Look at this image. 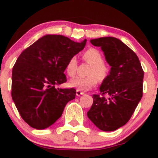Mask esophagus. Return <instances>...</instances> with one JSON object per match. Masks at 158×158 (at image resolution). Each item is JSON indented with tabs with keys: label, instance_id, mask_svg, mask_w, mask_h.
I'll return each mask as SVG.
<instances>
[{
	"label": "esophagus",
	"instance_id": "obj_1",
	"mask_svg": "<svg viewBox=\"0 0 158 158\" xmlns=\"http://www.w3.org/2000/svg\"><path fill=\"white\" fill-rule=\"evenodd\" d=\"M85 93L83 91H81V90H77V96H78V97H79V96L81 95H83Z\"/></svg>",
	"mask_w": 158,
	"mask_h": 158
}]
</instances>
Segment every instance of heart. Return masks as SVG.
Here are the masks:
<instances>
[{
  "mask_svg": "<svg viewBox=\"0 0 158 158\" xmlns=\"http://www.w3.org/2000/svg\"><path fill=\"white\" fill-rule=\"evenodd\" d=\"M87 62L91 64L88 71V77H77L70 81V86L80 90H88L97 84L98 79L104 81L109 75V68L104 63L103 56L99 50L95 48L87 50L82 55ZM78 68L77 59L72 56L65 65V72L70 77H75Z\"/></svg>",
  "mask_w": 158,
  "mask_h": 158,
  "instance_id": "1",
  "label": "heart"
}]
</instances>
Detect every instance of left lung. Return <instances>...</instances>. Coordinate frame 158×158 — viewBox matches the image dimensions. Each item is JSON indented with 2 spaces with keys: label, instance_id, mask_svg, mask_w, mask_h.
<instances>
[{
  "label": "left lung",
  "instance_id": "8db88e82",
  "mask_svg": "<svg viewBox=\"0 0 158 158\" xmlns=\"http://www.w3.org/2000/svg\"><path fill=\"white\" fill-rule=\"evenodd\" d=\"M90 43L100 47L111 68L99 88L100 95H93L87 114L102 131H115L128 122L143 97L144 72L135 52L117 38L91 39Z\"/></svg>",
  "mask_w": 158,
  "mask_h": 158
}]
</instances>
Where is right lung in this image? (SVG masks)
<instances>
[{"mask_svg":"<svg viewBox=\"0 0 158 158\" xmlns=\"http://www.w3.org/2000/svg\"><path fill=\"white\" fill-rule=\"evenodd\" d=\"M86 41L47 35L19 56L12 69V98L29 126L39 130L48 128L61 117L67 103L75 99V89L55 85L67 81L65 65L84 49Z\"/></svg>","mask_w":158,"mask_h":158,"instance_id":"1","label":"right lung"}]
</instances>
